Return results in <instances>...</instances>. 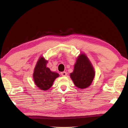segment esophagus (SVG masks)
Masks as SVG:
<instances>
[{"mask_svg": "<svg viewBox=\"0 0 128 128\" xmlns=\"http://www.w3.org/2000/svg\"><path fill=\"white\" fill-rule=\"evenodd\" d=\"M60 74L62 76H66V72H62L60 73Z\"/></svg>", "mask_w": 128, "mask_h": 128, "instance_id": "34e87169", "label": "esophagus"}]
</instances>
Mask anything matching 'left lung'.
Wrapping results in <instances>:
<instances>
[{"label":"left lung","mask_w":128,"mask_h":128,"mask_svg":"<svg viewBox=\"0 0 128 128\" xmlns=\"http://www.w3.org/2000/svg\"><path fill=\"white\" fill-rule=\"evenodd\" d=\"M93 66L88 57L81 54L77 58L74 70L70 74V77L75 85L80 88H84L91 85L94 77Z\"/></svg>","instance_id":"1"}]
</instances>
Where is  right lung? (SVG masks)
<instances>
[{
	"mask_svg": "<svg viewBox=\"0 0 128 128\" xmlns=\"http://www.w3.org/2000/svg\"><path fill=\"white\" fill-rule=\"evenodd\" d=\"M47 61L43 57H40L38 60L34 68V79L38 88L42 90H47L52 86L54 80L59 75L58 73L51 72L46 67Z\"/></svg>",
	"mask_w": 128,
	"mask_h": 128,
	"instance_id": "right-lung-1",
	"label": "right lung"
}]
</instances>
